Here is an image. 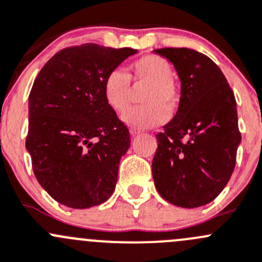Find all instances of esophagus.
Segmentation results:
<instances>
[{"mask_svg": "<svg viewBox=\"0 0 262 262\" xmlns=\"http://www.w3.org/2000/svg\"><path fill=\"white\" fill-rule=\"evenodd\" d=\"M141 133H142L141 129L136 128V126L130 128V134H132V136H138V134H141Z\"/></svg>", "mask_w": 262, "mask_h": 262, "instance_id": "1", "label": "esophagus"}]
</instances>
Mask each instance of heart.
Masks as SVG:
<instances>
[{"mask_svg": "<svg viewBox=\"0 0 262 262\" xmlns=\"http://www.w3.org/2000/svg\"><path fill=\"white\" fill-rule=\"evenodd\" d=\"M133 88L144 87L141 102L126 111L123 120L136 128H152L167 119V107L179 102V90L171 78V68L166 60L157 55H144L129 65L125 74L119 70L110 73L103 85L106 103L111 110L120 114L130 103Z\"/></svg>", "mask_w": 262, "mask_h": 262, "instance_id": "obj_1", "label": "heart"}]
</instances>
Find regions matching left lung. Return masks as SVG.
Listing matches in <instances>:
<instances>
[{
    "label": "left lung",
    "mask_w": 262,
    "mask_h": 262,
    "mask_svg": "<svg viewBox=\"0 0 262 262\" xmlns=\"http://www.w3.org/2000/svg\"><path fill=\"white\" fill-rule=\"evenodd\" d=\"M180 79L177 114L156 134L155 187L185 209L209 204L229 182L241 143L234 93L216 63L189 48H160Z\"/></svg>",
    "instance_id": "1"
}]
</instances>
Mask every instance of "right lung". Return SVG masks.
I'll return each mask as SVG.
<instances>
[{"mask_svg":"<svg viewBox=\"0 0 262 262\" xmlns=\"http://www.w3.org/2000/svg\"><path fill=\"white\" fill-rule=\"evenodd\" d=\"M134 53L133 48L96 43L68 47L53 55L35 78L25 147L38 183L61 205L97 206L115 189L130 134L106 103L103 85Z\"/></svg>","mask_w":262,"mask_h":262,"instance_id":"right-lung-1","label":"right lung"}]
</instances>
